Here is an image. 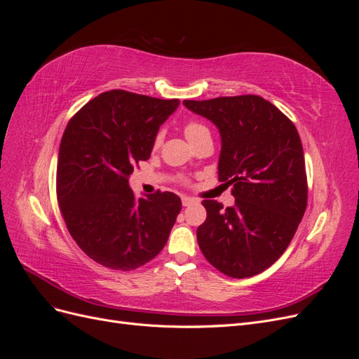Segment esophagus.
Returning a JSON list of instances; mask_svg holds the SVG:
<instances>
[{"instance_id": "1", "label": "esophagus", "mask_w": 359, "mask_h": 359, "mask_svg": "<svg viewBox=\"0 0 359 359\" xmlns=\"http://www.w3.org/2000/svg\"><path fill=\"white\" fill-rule=\"evenodd\" d=\"M196 201H194L193 198H189V196H184L182 198V205L184 206H189V205H191V203H194Z\"/></svg>"}]
</instances>
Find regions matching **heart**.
<instances>
[{"mask_svg": "<svg viewBox=\"0 0 359 359\" xmlns=\"http://www.w3.org/2000/svg\"><path fill=\"white\" fill-rule=\"evenodd\" d=\"M203 132H208V130H206L205 126L198 124V123H189V124L186 126V128H184V133H186V137H187V139H191V137L198 136L199 133H203ZM160 140H161V135H157V137H156V140H154V145H156V147L160 144Z\"/></svg>", "mask_w": 359, "mask_h": 359, "instance_id": "b5f03b06", "label": "heart"}]
</instances>
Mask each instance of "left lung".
Returning a JSON list of instances; mask_svg holds the SVG:
<instances>
[{"mask_svg":"<svg viewBox=\"0 0 359 359\" xmlns=\"http://www.w3.org/2000/svg\"><path fill=\"white\" fill-rule=\"evenodd\" d=\"M219 128V180L233 186L235 205L203 201L198 243L220 273L260 274L285 253L307 208V175L297 127L259 95L184 100Z\"/></svg>","mask_w":359,"mask_h":359,"instance_id":"left-lung-1","label":"left lung"}]
</instances>
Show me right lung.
I'll use <instances>...</instances> for the list:
<instances>
[{"label": "right lung", "instance_id": "right-lung-1", "mask_svg": "<svg viewBox=\"0 0 359 359\" xmlns=\"http://www.w3.org/2000/svg\"><path fill=\"white\" fill-rule=\"evenodd\" d=\"M178 104L112 90L69 121L58 153V203L73 240L97 264L136 269L168 243L181 199L170 191L136 198L128 177L149 158L160 126Z\"/></svg>", "mask_w": 359, "mask_h": 359}]
</instances>
